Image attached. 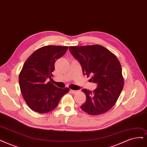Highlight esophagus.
Instances as JSON below:
<instances>
[{
	"label": "esophagus",
	"mask_w": 147,
	"mask_h": 147,
	"mask_svg": "<svg viewBox=\"0 0 147 147\" xmlns=\"http://www.w3.org/2000/svg\"><path fill=\"white\" fill-rule=\"evenodd\" d=\"M70 92H71V93L72 94H76V93H78V91L73 90H70Z\"/></svg>",
	"instance_id": "esophagus-1"
}]
</instances>
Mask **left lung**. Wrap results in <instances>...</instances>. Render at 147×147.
Instances as JSON below:
<instances>
[{
  "mask_svg": "<svg viewBox=\"0 0 147 147\" xmlns=\"http://www.w3.org/2000/svg\"><path fill=\"white\" fill-rule=\"evenodd\" d=\"M73 56L82 66L83 74L89 77L97 87L93 91H82L86 101L81 109L90 115L104 114L115 105L124 85L122 67L117 57L100 45L69 47Z\"/></svg>",
  "mask_w": 147,
  "mask_h": 147,
  "instance_id": "8db88e82",
  "label": "left lung"
}]
</instances>
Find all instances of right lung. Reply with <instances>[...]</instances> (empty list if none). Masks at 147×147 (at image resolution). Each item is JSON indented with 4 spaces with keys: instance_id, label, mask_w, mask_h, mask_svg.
I'll use <instances>...</instances> for the list:
<instances>
[{
    "instance_id": "1",
    "label": "right lung",
    "mask_w": 147,
    "mask_h": 147,
    "mask_svg": "<svg viewBox=\"0 0 147 147\" xmlns=\"http://www.w3.org/2000/svg\"><path fill=\"white\" fill-rule=\"evenodd\" d=\"M68 47L47 45L37 49L26 59L22 68L19 82L26 104L39 113L52 111L61 97L69 91L60 88L46 79L51 78L54 63L66 53Z\"/></svg>"
}]
</instances>
